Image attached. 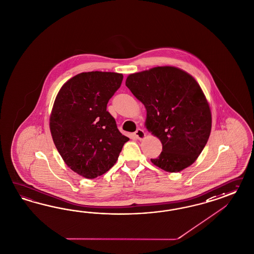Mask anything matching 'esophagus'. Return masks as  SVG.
I'll list each match as a JSON object with an SVG mask.
<instances>
[{"mask_svg":"<svg viewBox=\"0 0 254 254\" xmlns=\"http://www.w3.org/2000/svg\"><path fill=\"white\" fill-rule=\"evenodd\" d=\"M134 135L138 139H142V138H145V132L140 128H138L137 130L135 131Z\"/></svg>","mask_w":254,"mask_h":254,"instance_id":"obj_1","label":"esophagus"}]
</instances>
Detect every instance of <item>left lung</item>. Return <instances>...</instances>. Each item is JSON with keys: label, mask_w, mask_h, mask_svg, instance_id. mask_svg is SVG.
<instances>
[{"label": "left lung", "mask_w": 254, "mask_h": 254, "mask_svg": "<svg viewBox=\"0 0 254 254\" xmlns=\"http://www.w3.org/2000/svg\"><path fill=\"white\" fill-rule=\"evenodd\" d=\"M126 85L146 109L147 129L161 141V154L152 163L168 172L191 166L211 130L209 105L194 78L163 66L129 74Z\"/></svg>", "instance_id": "8db88e82"}]
</instances>
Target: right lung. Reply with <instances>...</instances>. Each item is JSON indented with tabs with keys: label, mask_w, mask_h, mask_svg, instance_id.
I'll list each match as a JSON object with an SVG mask.
<instances>
[{
	"label": "right lung",
	"mask_w": 254,
	"mask_h": 254,
	"mask_svg": "<svg viewBox=\"0 0 254 254\" xmlns=\"http://www.w3.org/2000/svg\"><path fill=\"white\" fill-rule=\"evenodd\" d=\"M122 81L117 72H82L62 85L55 100L49 126L56 148L69 169L86 179L111 169L129 139L107 111Z\"/></svg>",
	"instance_id": "add662e5"
}]
</instances>
